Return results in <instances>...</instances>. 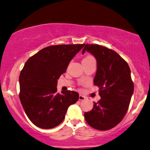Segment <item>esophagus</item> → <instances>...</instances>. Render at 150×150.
I'll return each instance as SVG.
<instances>
[{
  "label": "esophagus",
  "mask_w": 150,
  "mask_h": 150,
  "mask_svg": "<svg viewBox=\"0 0 150 150\" xmlns=\"http://www.w3.org/2000/svg\"><path fill=\"white\" fill-rule=\"evenodd\" d=\"M79 100H83L86 99V97L84 96L81 95V94H80L79 96Z\"/></svg>",
  "instance_id": "1"
}]
</instances>
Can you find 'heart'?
<instances>
[{
	"instance_id": "b5f03b06",
	"label": "heart",
	"mask_w": 150,
	"mask_h": 150,
	"mask_svg": "<svg viewBox=\"0 0 150 150\" xmlns=\"http://www.w3.org/2000/svg\"><path fill=\"white\" fill-rule=\"evenodd\" d=\"M94 59L93 57L92 56H91V55H88V56H86V57H85V58L83 59V60H86V59Z\"/></svg>"
}]
</instances>
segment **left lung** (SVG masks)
<instances>
[{
	"label": "left lung",
	"instance_id": "8db88e82",
	"mask_svg": "<svg viewBox=\"0 0 150 150\" xmlns=\"http://www.w3.org/2000/svg\"><path fill=\"white\" fill-rule=\"evenodd\" d=\"M91 53L97 60L94 84L99 88L101 98L94 102L91 110L84 113L91 127L108 130L115 127L128 110L134 84L125 60L116 52L96 44H84L82 51Z\"/></svg>",
	"mask_w": 150,
	"mask_h": 150
}]
</instances>
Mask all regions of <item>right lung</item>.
<instances>
[{"label": "right lung", "instance_id": "obj_1", "mask_svg": "<svg viewBox=\"0 0 150 150\" xmlns=\"http://www.w3.org/2000/svg\"><path fill=\"white\" fill-rule=\"evenodd\" d=\"M79 45H51L25 62L19 77V98L35 125L51 129L64 120L69 106L79 100L73 91L57 93V79L66 72L71 60L83 47Z\"/></svg>", "mask_w": 150, "mask_h": 150}]
</instances>
